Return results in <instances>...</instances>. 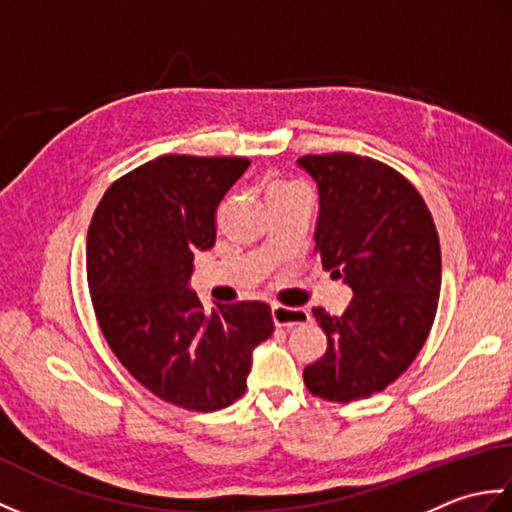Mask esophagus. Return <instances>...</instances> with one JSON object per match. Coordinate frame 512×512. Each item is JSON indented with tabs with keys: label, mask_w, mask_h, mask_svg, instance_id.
Listing matches in <instances>:
<instances>
[{
	"label": "esophagus",
	"mask_w": 512,
	"mask_h": 512,
	"mask_svg": "<svg viewBox=\"0 0 512 512\" xmlns=\"http://www.w3.org/2000/svg\"><path fill=\"white\" fill-rule=\"evenodd\" d=\"M310 321V314L301 308H288V306H275L273 308V323L277 328L292 330L297 325H306Z\"/></svg>",
	"instance_id": "esophagus-1"
}]
</instances>
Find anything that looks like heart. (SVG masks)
I'll list each match as a JSON object with an SVG mask.
<instances>
[{"mask_svg":"<svg viewBox=\"0 0 512 512\" xmlns=\"http://www.w3.org/2000/svg\"><path fill=\"white\" fill-rule=\"evenodd\" d=\"M290 187H292V184H277V187H273L270 191H277V189H290Z\"/></svg>","mask_w":512,"mask_h":512,"instance_id":"b5f03b06","label":"heart"}]
</instances>
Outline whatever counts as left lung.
Instances as JSON below:
<instances>
[{"mask_svg":"<svg viewBox=\"0 0 512 512\" xmlns=\"http://www.w3.org/2000/svg\"><path fill=\"white\" fill-rule=\"evenodd\" d=\"M297 162L319 187L314 253L354 292L341 317L312 310L328 350L303 369V383L330 402L369 398L405 372L431 332L442 281L436 224L385 162L345 151Z\"/></svg>","mask_w":512,"mask_h":512,"instance_id":"obj_1","label":"left lung"}]
</instances>
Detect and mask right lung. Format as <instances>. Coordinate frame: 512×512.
<instances>
[{
	"label": "right lung",
	"instance_id": "right-lung-1",
	"mask_svg": "<svg viewBox=\"0 0 512 512\" xmlns=\"http://www.w3.org/2000/svg\"><path fill=\"white\" fill-rule=\"evenodd\" d=\"M250 160L169 154L105 191L88 228V286L107 345L140 385L189 411L244 396L270 308L237 301L206 312L187 288L195 250L215 244V213Z\"/></svg>",
	"mask_w": 512,
	"mask_h": 512
}]
</instances>
